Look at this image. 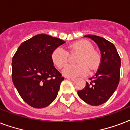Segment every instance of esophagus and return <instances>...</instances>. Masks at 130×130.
<instances>
[{"instance_id": "1", "label": "esophagus", "mask_w": 130, "mask_h": 130, "mask_svg": "<svg viewBox=\"0 0 130 130\" xmlns=\"http://www.w3.org/2000/svg\"><path fill=\"white\" fill-rule=\"evenodd\" d=\"M66 78H67V79H68V80H70L71 81H75V78H72V77H66Z\"/></svg>"}]
</instances>
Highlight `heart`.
I'll use <instances>...</instances> for the list:
<instances>
[{
  "instance_id": "b5f03b06",
  "label": "heart",
  "mask_w": 130,
  "mask_h": 130,
  "mask_svg": "<svg viewBox=\"0 0 130 130\" xmlns=\"http://www.w3.org/2000/svg\"><path fill=\"white\" fill-rule=\"evenodd\" d=\"M70 53L80 52L77 62L78 64H68L62 70V73L67 77L85 76L88 74L89 68L91 70H96L101 62V56L98 51L93 49V46L89 41L81 40L74 42L68 46ZM51 61L54 66L59 69L66 65L68 62V51L62 47H58L54 49L51 55Z\"/></svg>"
}]
</instances>
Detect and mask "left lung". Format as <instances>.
Listing matches in <instances>:
<instances>
[{"mask_svg": "<svg viewBox=\"0 0 130 130\" xmlns=\"http://www.w3.org/2000/svg\"><path fill=\"white\" fill-rule=\"evenodd\" d=\"M93 40L101 52V62L90 83L77 91L82 100L91 106L105 103L113 94L120 79L121 59L115 45L106 39L95 35H86Z\"/></svg>", "mask_w": 130, "mask_h": 130, "instance_id": "8db88e82", "label": "left lung"}]
</instances>
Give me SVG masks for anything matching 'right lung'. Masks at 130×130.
Segmentation results:
<instances>
[{
  "instance_id": "add662e5",
  "label": "right lung",
  "mask_w": 130,
  "mask_h": 130,
  "mask_svg": "<svg viewBox=\"0 0 130 130\" xmlns=\"http://www.w3.org/2000/svg\"><path fill=\"white\" fill-rule=\"evenodd\" d=\"M64 43L41 34L18 47L12 59V80L20 96L30 106L44 108L57 97L64 78L54 67L51 55Z\"/></svg>"
}]
</instances>
